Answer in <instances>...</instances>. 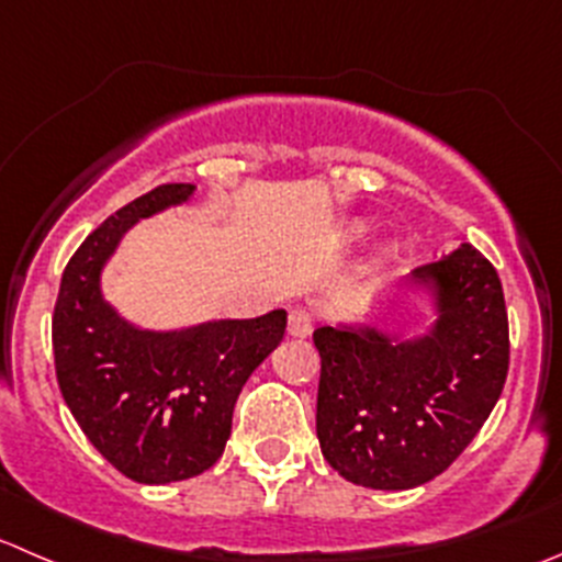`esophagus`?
I'll return each instance as SVG.
<instances>
[{"mask_svg":"<svg viewBox=\"0 0 562 562\" xmlns=\"http://www.w3.org/2000/svg\"><path fill=\"white\" fill-rule=\"evenodd\" d=\"M313 313L307 307H293L291 315H288V335L291 337H307L313 331Z\"/></svg>","mask_w":562,"mask_h":562,"instance_id":"1","label":"esophagus"}]
</instances>
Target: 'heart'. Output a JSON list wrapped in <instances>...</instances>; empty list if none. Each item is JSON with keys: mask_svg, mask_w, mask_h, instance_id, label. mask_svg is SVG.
<instances>
[{"mask_svg": "<svg viewBox=\"0 0 562 562\" xmlns=\"http://www.w3.org/2000/svg\"><path fill=\"white\" fill-rule=\"evenodd\" d=\"M362 233H364L362 222H348V225L342 227V238H357L362 236Z\"/></svg>", "mask_w": 562, "mask_h": 562, "instance_id": "1", "label": "heart"}]
</instances>
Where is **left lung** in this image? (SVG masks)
Here are the masks:
<instances>
[{"label": "left lung", "instance_id": "left-lung-1", "mask_svg": "<svg viewBox=\"0 0 562 562\" xmlns=\"http://www.w3.org/2000/svg\"><path fill=\"white\" fill-rule=\"evenodd\" d=\"M437 299L431 329L321 326V453L346 481L384 492L442 475L477 437L505 386L508 310L497 269L472 244L412 274Z\"/></svg>", "mask_w": 562, "mask_h": 562}]
</instances>
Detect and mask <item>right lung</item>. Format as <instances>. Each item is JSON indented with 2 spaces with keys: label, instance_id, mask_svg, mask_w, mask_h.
I'll use <instances>...</instances> for the list:
<instances>
[{
  "label": "right lung",
  "instance_id": "obj_1",
  "mask_svg": "<svg viewBox=\"0 0 562 562\" xmlns=\"http://www.w3.org/2000/svg\"><path fill=\"white\" fill-rule=\"evenodd\" d=\"M192 183H165L109 216L68 260L54 304L57 384L92 448L136 483H172L220 461L252 370L280 346L285 310L150 331L103 299L101 271L139 220L187 203Z\"/></svg>",
  "mask_w": 562,
  "mask_h": 562
}]
</instances>
